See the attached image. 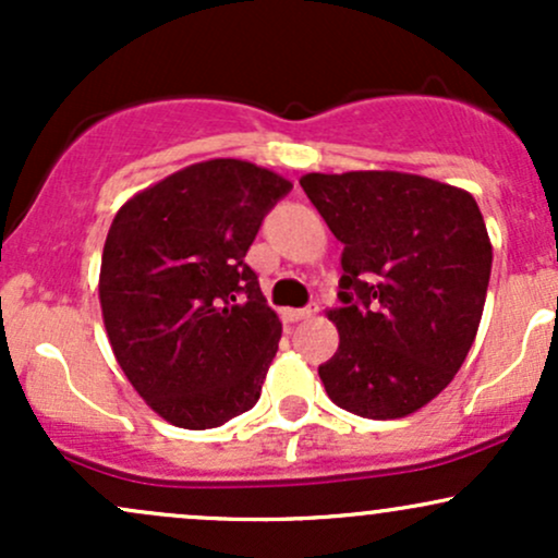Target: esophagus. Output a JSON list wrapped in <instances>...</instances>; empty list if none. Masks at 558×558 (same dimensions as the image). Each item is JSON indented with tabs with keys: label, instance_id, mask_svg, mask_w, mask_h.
<instances>
[{
	"label": "esophagus",
	"instance_id": "34e87169",
	"mask_svg": "<svg viewBox=\"0 0 558 558\" xmlns=\"http://www.w3.org/2000/svg\"><path fill=\"white\" fill-rule=\"evenodd\" d=\"M317 312H319V306L317 304H310V306H304V310H286L283 317L288 319V323H299V319L315 317Z\"/></svg>",
	"mask_w": 558,
	"mask_h": 558
}]
</instances>
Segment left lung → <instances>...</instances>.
<instances>
[{"mask_svg":"<svg viewBox=\"0 0 558 558\" xmlns=\"http://www.w3.org/2000/svg\"><path fill=\"white\" fill-rule=\"evenodd\" d=\"M301 189L341 254L336 356L319 380L367 420L414 414L444 390L475 341L493 246L464 189L393 170L306 172Z\"/></svg>","mask_w":558,"mask_h":558,"instance_id":"8db88e82","label":"left lung"}]
</instances>
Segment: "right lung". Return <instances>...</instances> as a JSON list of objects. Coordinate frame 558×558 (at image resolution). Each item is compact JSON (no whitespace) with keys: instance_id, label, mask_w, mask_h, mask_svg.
Wrapping results in <instances>:
<instances>
[{"instance_id":"add662e5","label":"right lung","mask_w":558,"mask_h":558,"mask_svg":"<svg viewBox=\"0 0 558 558\" xmlns=\"http://www.w3.org/2000/svg\"><path fill=\"white\" fill-rule=\"evenodd\" d=\"M291 189L243 159H207L138 191L114 215L101 317L120 369L170 425L207 430L257 403L283 325L246 252Z\"/></svg>"}]
</instances>
